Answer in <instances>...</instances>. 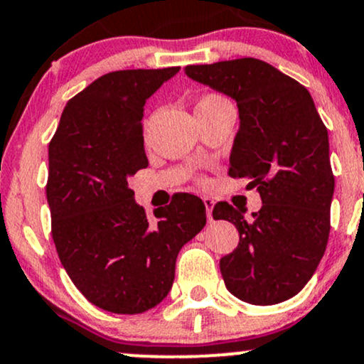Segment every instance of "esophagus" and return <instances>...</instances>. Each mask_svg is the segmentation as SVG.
Here are the masks:
<instances>
[{"mask_svg": "<svg viewBox=\"0 0 364 364\" xmlns=\"http://www.w3.org/2000/svg\"><path fill=\"white\" fill-rule=\"evenodd\" d=\"M203 203H204V206H206L208 221H209V223H211V221H213V208H215V200H213L211 198H204Z\"/></svg>", "mask_w": 364, "mask_h": 364, "instance_id": "obj_1", "label": "esophagus"}]
</instances>
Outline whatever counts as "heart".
I'll use <instances>...</instances> for the list:
<instances>
[{
	"mask_svg": "<svg viewBox=\"0 0 364 364\" xmlns=\"http://www.w3.org/2000/svg\"><path fill=\"white\" fill-rule=\"evenodd\" d=\"M223 102H228L226 98H223L221 95H204L196 105V109H200V107H209V105H216V104H223Z\"/></svg>",
	"mask_w": 364,
	"mask_h": 364,
	"instance_id": "1",
	"label": "heart"
}]
</instances>
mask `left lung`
<instances>
[{
  "mask_svg": "<svg viewBox=\"0 0 364 364\" xmlns=\"http://www.w3.org/2000/svg\"><path fill=\"white\" fill-rule=\"evenodd\" d=\"M186 75L233 98L238 126L230 175L257 189L262 208L218 203L215 220L237 226L240 242L220 260L228 291L252 305H276L305 288L326 252L334 175L328 134L303 85L255 58L191 64Z\"/></svg>",
  "mask_w": 364,
  "mask_h": 364,
  "instance_id": "obj_1",
  "label": "left lung"
}]
</instances>
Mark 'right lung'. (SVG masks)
<instances>
[{"mask_svg":"<svg viewBox=\"0 0 364 364\" xmlns=\"http://www.w3.org/2000/svg\"><path fill=\"white\" fill-rule=\"evenodd\" d=\"M178 70L100 76L68 102L49 144L55 250L81 294L112 314H143L164 300L178 252L206 225L204 203L191 194H177L149 221L127 183L148 166L144 104Z\"/></svg>","mask_w":364,"mask_h":364,"instance_id":"right-lung-1","label":"right lung"}]
</instances>
